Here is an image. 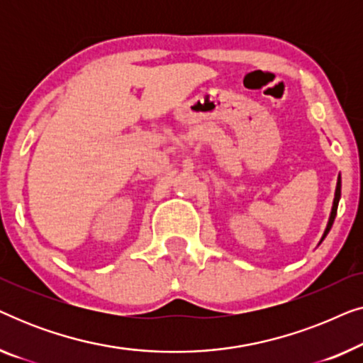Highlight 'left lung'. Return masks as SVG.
Segmentation results:
<instances>
[{
	"mask_svg": "<svg viewBox=\"0 0 363 363\" xmlns=\"http://www.w3.org/2000/svg\"><path fill=\"white\" fill-rule=\"evenodd\" d=\"M339 200H340V177L339 180H337V188H335V198H334V206H332V213H330V218H329V223H327V228L324 231V236H322V240L327 236V233L330 231L332 225H334V220H335V215H337V206H339Z\"/></svg>",
	"mask_w": 363,
	"mask_h": 363,
	"instance_id": "obj_1",
	"label": "left lung"
}]
</instances>
